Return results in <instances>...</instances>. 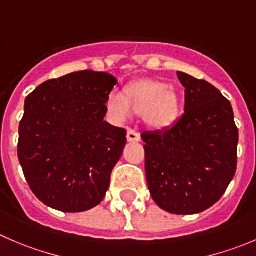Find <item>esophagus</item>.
Listing matches in <instances>:
<instances>
[{
	"mask_svg": "<svg viewBox=\"0 0 256 256\" xmlns=\"http://www.w3.org/2000/svg\"><path fill=\"white\" fill-rule=\"evenodd\" d=\"M126 140H128V142H138V140H140V133L136 130L128 128V130H126Z\"/></svg>",
	"mask_w": 256,
	"mask_h": 256,
	"instance_id": "34e87169",
	"label": "esophagus"
}]
</instances>
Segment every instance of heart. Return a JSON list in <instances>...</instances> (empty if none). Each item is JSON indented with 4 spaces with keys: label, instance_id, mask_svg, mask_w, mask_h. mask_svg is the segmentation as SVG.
Returning <instances> with one entry per match:
<instances>
[{
    "label": "heart",
    "instance_id": "1",
    "mask_svg": "<svg viewBox=\"0 0 256 256\" xmlns=\"http://www.w3.org/2000/svg\"><path fill=\"white\" fill-rule=\"evenodd\" d=\"M106 109L116 123L128 120L133 113H138L143 114L144 120L153 128H164L176 118L178 100L166 82L142 80L128 85L126 94L112 90L106 99Z\"/></svg>",
    "mask_w": 256,
    "mask_h": 256
}]
</instances>
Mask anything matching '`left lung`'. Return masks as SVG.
<instances>
[{
  "mask_svg": "<svg viewBox=\"0 0 256 256\" xmlns=\"http://www.w3.org/2000/svg\"><path fill=\"white\" fill-rule=\"evenodd\" d=\"M177 78L184 113L166 130L142 133L146 176L162 210L192 215L215 205L235 176L239 130L220 90L186 72Z\"/></svg>",
  "mask_w": 256,
  "mask_h": 256,
  "instance_id": "1",
  "label": "left lung"
}]
</instances>
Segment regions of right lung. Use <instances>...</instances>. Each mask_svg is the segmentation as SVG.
Segmentation results:
<instances>
[{"instance_id":"1","label":"right lung","mask_w":256,"mask_h":256,"mask_svg":"<svg viewBox=\"0 0 256 256\" xmlns=\"http://www.w3.org/2000/svg\"><path fill=\"white\" fill-rule=\"evenodd\" d=\"M116 84L82 70L38 85L25 100L17 154L31 191L46 206L82 212L103 201L126 143V130L104 122Z\"/></svg>"}]
</instances>
